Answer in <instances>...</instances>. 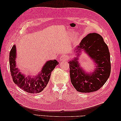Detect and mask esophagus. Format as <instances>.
<instances>
[{
	"label": "esophagus",
	"instance_id": "1",
	"mask_svg": "<svg viewBox=\"0 0 121 121\" xmlns=\"http://www.w3.org/2000/svg\"><path fill=\"white\" fill-rule=\"evenodd\" d=\"M68 56H65V55H63V56H61L60 57V61H65L68 60Z\"/></svg>",
	"mask_w": 121,
	"mask_h": 121
}]
</instances>
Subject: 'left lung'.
Segmentation results:
<instances>
[{
  "label": "left lung",
  "instance_id": "8db88e82",
  "mask_svg": "<svg viewBox=\"0 0 121 121\" xmlns=\"http://www.w3.org/2000/svg\"><path fill=\"white\" fill-rule=\"evenodd\" d=\"M82 49L94 61L96 69L91 74L86 73L80 66L78 58L76 57L69 62L71 81L79 92H94L104 85L110 75V53L103 38L96 33L87 35L82 40L77 52L79 53Z\"/></svg>",
  "mask_w": 121,
  "mask_h": 121
}]
</instances>
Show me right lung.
Listing matches in <instances>:
<instances>
[{"mask_svg":"<svg viewBox=\"0 0 121 121\" xmlns=\"http://www.w3.org/2000/svg\"><path fill=\"white\" fill-rule=\"evenodd\" d=\"M16 47L14 45L9 53V65L11 76L13 82L20 88L30 93H38L46 87L52 72L58 64L56 60L47 61L44 65L40 73L34 78L25 77L16 67Z\"/></svg>","mask_w":121,"mask_h":121,"instance_id":"add662e5","label":"right lung"}]
</instances>
